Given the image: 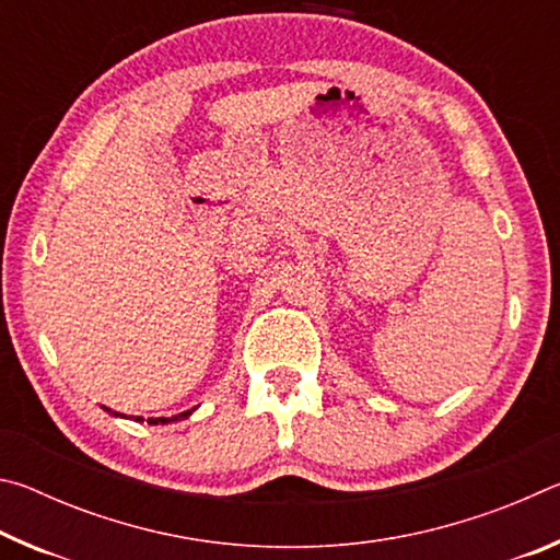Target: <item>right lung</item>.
Instances as JSON below:
<instances>
[{
    "mask_svg": "<svg viewBox=\"0 0 560 560\" xmlns=\"http://www.w3.org/2000/svg\"><path fill=\"white\" fill-rule=\"evenodd\" d=\"M113 415H118V412H113ZM187 415H189V412H183V415H177V417H187ZM177 417H150L148 422H150V424H158V422H163V424H165V422H173V420H177ZM138 420L143 422V417H138Z\"/></svg>",
    "mask_w": 560,
    "mask_h": 560,
    "instance_id": "add662e5",
    "label": "right lung"
}]
</instances>
